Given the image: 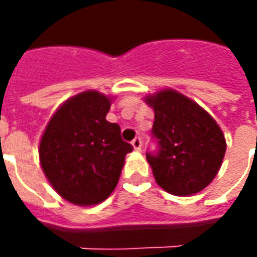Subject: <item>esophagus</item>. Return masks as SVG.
<instances>
[{
	"instance_id": "1",
	"label": "esophagus",
	"mask_w": 257,
	"mask_h": 257,
	"mask_svg": "<svg viewBox=\"0 0 257 257\" xmlns=\"http://www.w3.org/2000/svg\"><path fill=\"white\" fill-rule=\"evenodd\" d=\"M132 146H134V149L136 151L142 150V139H140L139 136H138V138H135V139L132 140Z\"/></svg>"
}]
</instances>
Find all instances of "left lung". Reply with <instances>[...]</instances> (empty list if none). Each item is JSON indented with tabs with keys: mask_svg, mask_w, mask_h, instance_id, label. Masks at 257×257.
<instances>
[{
	"mask_svg": "<svg viewBox=\"0 0 257 257\" xmlns=\"http://www.w3.org/2000/svg\"><path fill=\"white\" fill-rule=\"evenodd\" d=\"M154 110L151 134L158 145L147 161L160 187L173 195H193L215 179L226 154L224 135L195 101L173 89L146 97Z\"/></svg>",
	"mask_w": 257,
	"mask_h": 257,
	"instance_id": "left-lung-1",
	"label": "left lung"
}]
</instances>
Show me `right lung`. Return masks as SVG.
Instances as JSON below:
<instances>
[{"label":"right lung","mask_w":257,"mask_h":257,"mask_svg":"<svg viewBox=\"0 0 257 257\" xmlns=\"http://www.w3.org/2000/svg\"><path fill=\"white\" fill-rule=\"evenodd\" d=\"M111 99L97 90L70 97L49 119L40 142L48 182L71 204H100L114 191L125 156L134 150L106 115Z\"/></svg>","instance_id":"1"}]
</instances>
